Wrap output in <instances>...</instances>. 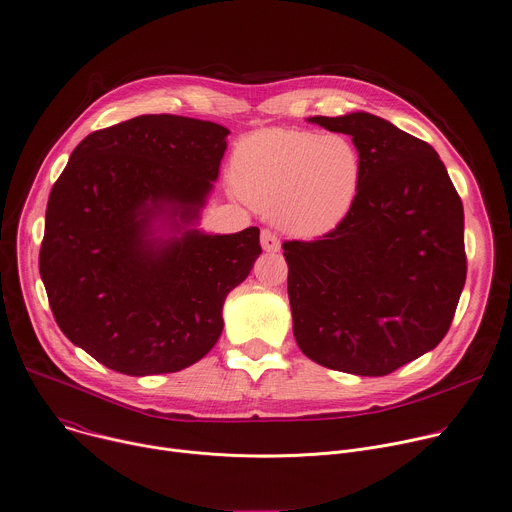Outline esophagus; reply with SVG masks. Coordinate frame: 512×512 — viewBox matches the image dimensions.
Segmentation results:
<instances>
[{
  "label": "esophagus",
  "instance_id": "obj_1",
  "mask_svg": "<svg viewBox=\"0 0 512 512\" xmlns=\"http://www.w3.org/2000/svg\"><path fill=\"white\" fill-rule=\"evenodd\" d=\"M261 247H263V251H269V253H275V251H280V239H277V235L275 232H271V230H261Z\"/></svg>",
  "mask_w": 512,
  "mask_h": 512
}]
</instances>
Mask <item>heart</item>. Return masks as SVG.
<instances>
[{
	"instance_id": "1",
	"label": "heart",
	"mask_w": 512,
	"mask_h": 512,
	"mask_svg": "<svg viewBox=\"0 0 512 512\" xmlns=\"http://www.w3.org/2000/svg\"><path fill=\"white\" fill-rule=\"evenodd\" d=\"M361 173L357 145L339 132L257 130L230 157V177L239 196L298 237L327 235L345 220Z\"/></svg>"
}]
</instances>
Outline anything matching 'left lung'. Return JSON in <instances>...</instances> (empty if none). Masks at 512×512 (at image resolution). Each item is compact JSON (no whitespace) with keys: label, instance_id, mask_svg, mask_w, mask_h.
I'll list each match as a JSON object with an SVG mask.
<instances>
[{"label":"left lung","instance_id":"left-lung-1","mask_svg":"<svg viewBox=\"0 0 512 512\" xmlns=\"http://www.w3.org/2000/svg\"><path fill=\"white\" fill-rule=\"evenodd\" d=\"M349 134L363 161L345 220L318 241H286L300 351L329 369L388 376L447 335L466 284L463 206L435 149L367 114L312 116Z\"/></svg>","mask_w":512,"mask_h":512}]
</instances>
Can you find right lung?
Segmentation results:
<instances>
[{
  "label": "right lung",
  "mask_w": 512,
  "mask_h": 512,
  "mask_svg": "<svg viewBox=\"0 0 512 512\" xmlns=\"http://www.w3.org/2000/svg\"><path fill=\"white\" fill-rule=\"evenodd\" d=\"M228 128L147 114L91 132L46 204L38 267L59 329L126 376L171 374L218 341L259 228L208 235L200 212Z\"/></svg>",
  "instance_id": "obj_1"
}]
</instances>
